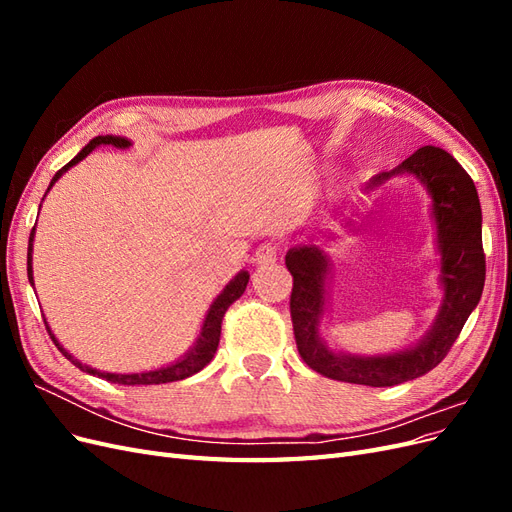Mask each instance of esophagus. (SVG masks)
<instances>
[{
    "instance_id": "34e87169",
    "label": "esophagus",
    "mask_w": 512,
    "mask_h": 512,
    "mask_svg": "<svg viewBox=\"0 0 512 512\" xmlns=\"http://www.w3.org/2000/svg\"><path fill=\"white\" fill-rule=\"evenodd\" d=\"M277 245L275 243H262L256 247V254H254V262L258 267H269L275 265L277 262Z\"/></svg>"
}]
</instances>
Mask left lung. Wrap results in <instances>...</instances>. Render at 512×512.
Wrapping results in <instances>:
<instances>
[{"mask_svg":"<svg viewBox=\"0 0 512 512\" xmlns=\"http://www.w3.org/2000/svg\"><path fill=\"white\" fill-rule=\"evenodd\" d=\"M397 175H410L427 190L440 256L442 303L429 331L416 344L386 354L333 350L322 333V322L329 312L333 260L312 241L290 247L286 254V267L292 275L290 316L299 354L314 371L333 380L393 386L425 376L451 350L483 294V213L470 175L451 153L427 145L393 170L371 177L361 194H371Z\"/></svg>","mask_w":512,"mask_h":512,"instance_id":"8db88e82","label":"left lung"}]
</instances>
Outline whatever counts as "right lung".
I'll list each match as a JSON object with an SVG mask.
<instances>
[{"mask_svg": "<svg viewBox=\"0 0 512 512\" xmlns=\"http://www.w3.org/2000/svg\"><path fill=\"white\" fill-rule=\"evenodd\" d=\"M100 145H113V147H130L132 141L126 136H113V134H106V136H96L94 141H89L76 156L55 173V177L51 179L49 188H46V194L51 192L53 185L61 179V175H66L68 170L72 166L79 164L81 160H85L91 151H94L96 147ZM44 194V196H46ZM44 200V198H42ZM42 207V205H40ZM34 237H36V226L32 230V235H29V245H27V277H29V284L34 286V269H32V254H34ZM247 282H250V273H247L245 269L239 271L232 280L224 286V290L218 294V297L213 299V303L209 305L207 314H205V320H203V327H200V333L196 337V342L192 344V348L185 352L183 356H179L177 361L168 363L164 367H158V369H149V371H136V374H111V371H100V369H94L89 367L85 363H81L76 356H72L64 346L59 344V339L53 335L49 322L44 320L46 324V331H49L51 339L55 342L57 350L66 356V359L79 367L81 371H87L89 376H98L102 380H108V382H115V384H128V386H136V384H164V382H175V380H183V378H190L194 374H198L200 369L207 367L213 359L215 350H218V344H220V333H222V318L226 314V309L230 307V303H235L241 294L245 292L247 288Z\"/></svg>", "mask_w": 512, "mask_h": 512, "instance_id": "obj_1", "label": "right lung"}]
</instances>
